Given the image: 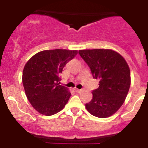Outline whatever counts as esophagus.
Segmentation results:
<instances>
[{
  "label": "esophagus",
  "mask_w": 148,
  "mask_h": 148,
  "mask_svg": "<svg viewBox=\"0 0 148 148\" xmlns=\"http://www.w3.org/2000/svg\"><path fill=\"white\" fill-rule=\"evenodd\" d=\"M74 90H75V92H78V93H80V92H82L83 90H79V89H78V88H74Z\"/></svg>",
  "instance_id": "1"
}]
</instances>
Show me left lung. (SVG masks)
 Returning <instances> with one entry per match:
<instances>
[{
  "instance_id": "1",
  "label": "left lung",
  "mask_w": 148,
  "mask_h": 148,
  "mask_svg": "<svg viewBox=\"0 0 148 148\" xmlns=\"http://www.w3.org/2000/svg\"><path fill=\"white\" fill-rule=\"evenodd\" d=\"M90 68L93 77L99 80V88L92 91V99L86 103L90 114L100 118L111 116L126 99L131 84L130 69L125 58L111 49L79 50Z\"/></svg>"
}]
</instances>
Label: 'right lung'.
I'll return each instance as SVG.
<instances>
[{"label":"right lung","mask_w":148,"mask_h":148,"mask_svg":"<svg viewBox=\"0 0 148 148\" xmlns=\"http://www.w3.org/2000/svg\"><path fill=\"white\" fill-rule=\"evenodd\" d=\"M77 50H45L35 54L25 64L22 82L32 106L44 115H52L65 106L71 96L61 86L59 75Z\"/></svg>","instance_id":"right-lung-1"}]
</instances>
